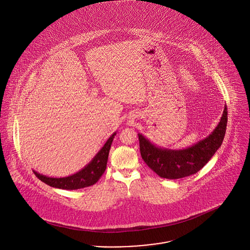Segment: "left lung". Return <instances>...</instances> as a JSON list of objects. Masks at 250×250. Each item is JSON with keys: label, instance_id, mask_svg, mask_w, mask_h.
Returning a JSON list of instances; mask_svg holds the SVG:
<instances>
[{"label": "left lung", "instance_id": "8db88e82", "mask_svg": "<svg viewBox=\"0 0 250 250\" xmlns=\"http://www.w3.org/2000/svg\"><path fill=\"white\" fill-rule=\"evenodd\" d=\"M228 122L225 105L223 114L213 132L203 140L184 149L157 146L139 133L141 155L144 162L161 178L180 179L197 173L212 158L223 143Z\"/></svg>", "mask_w": 250, "mask_h": 250}]
</instances>
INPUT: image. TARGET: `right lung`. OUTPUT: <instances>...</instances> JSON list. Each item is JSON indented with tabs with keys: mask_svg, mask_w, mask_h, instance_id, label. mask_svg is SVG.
Masks as SVG:
<instances>
[{
	"mask_svg": "<svg viewBox=\"0 0 250 250\" xmlns=\"http://www.w3.org/2000/svg\"><path fill=\"white\" fill-rule=\"evenodd\" d=\"M116 136V132H114L108 139L103 147L97 152L94 158L83 167L78 172L68 175L66 177H48L43 175L36 170H33L36 177L47 184L51 188L66 189V190H75L84 188L90 186L95 185V183L100 179L102 174L105 172L107 167V158L109 149L111 147V143L113 142L114 137Z\"/></svg>",
	"mask_w": 250,
	"mask_h": 250,
	"instance_id": "right-lung-1",
	"label": "right lung"
}]
</instances>
